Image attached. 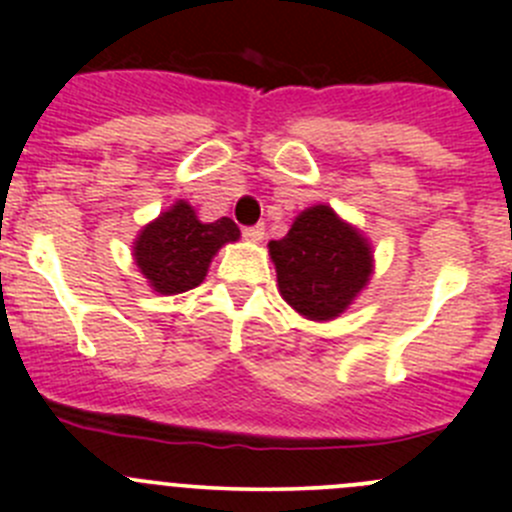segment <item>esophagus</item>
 I'll return each instance as SVG.
<instances>
[{"instance_id": "esophagus-1", "label": "esophagus", "mask_w": 512, "mask_h": 512, "mask_svg": "<svg viewBox=\"0 0 512 512\" xmlns=\"http://www.w3.org/2000/svg\"><path fill=\"white\" fill-rule=\"evenodd\" d=\"M242 237H245L247 242H262L265 240V225L245 227V230H242Z\"/></svg>"}]
</instances>
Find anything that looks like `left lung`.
Instances as JSON below:
<instances>
[{"label": "left lung", "instance_id": "1", "mask_svg": "<svg viewBox=\"0 0 512 512\" xmlns=\"http://www.w3.org/2000/svg\"><path fill=\"white\" fill-rule=\"evenodd\" d=\"M267 247L282 299L312 322L339 317L374 272L369 240L329 205L299 213L287 235Z\"/></svg>", "mask_w": 512, "mask_h": 512}]
</instances>
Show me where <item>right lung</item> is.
I'll return each instance as SVG.
<instances>
[{
	"mask_svg": "<svg viewBox=\"0 0 512 512\" xmlns=\"http://www.w3.org/2000/svg\"><path fill=\"white\" fill-rule=\"evenodd\" d=\"M235 240L240 227L230 218L200 223L193 205L178 200L138 232L133 260L156 292L180 294L198 287L220 247Z\"/></svg>",
	"mask_w": 512,
	"mask_h": 512,
	"instance_id": "right-lung-1",
	"label": "right lung"
}]
</instances>
